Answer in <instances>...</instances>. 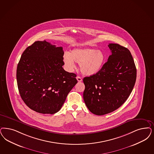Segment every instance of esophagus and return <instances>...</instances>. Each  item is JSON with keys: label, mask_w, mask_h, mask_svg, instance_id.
<instances>
[{"label": "esophagus", "mask_w": 154, "mask_h": 154, "mask_svg": "<svg viewBox=\"0 0 154 154\" xmlns=\"http://www.w3.org/2000/svg\"><path fill=\"white\" fill-rule=\"evenodd\" d=\"M76 79L78 81V82H82V79L80 77H79V76H77V77H76Z\"/></svg>", "instance_id": "1"}]
</instances>
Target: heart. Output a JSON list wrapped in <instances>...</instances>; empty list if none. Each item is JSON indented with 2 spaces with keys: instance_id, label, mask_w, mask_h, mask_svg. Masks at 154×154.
I'll return each mask as SVG.
<instances>
[{
  "instance_id": "obj_1",
  "label": "heart",
  "mask_w": 154,
  "mask_h": 154,
  "mask_svg": "<svg viewBox=\"0 0 154 154\" xmlns=\"http://www.w3.org/2000/svg\"><path fill=\"white\" fill-rule=\"evenodd\" d=\"M106 56L100 50L91 48H74L70 53H65L63 60L69 70L75 67V63L80 64L82 73L93 75L98 73L102 68L106 61Z\"/></svg>"
}]
</instances>
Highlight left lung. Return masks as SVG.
<instances>
[{"label":"left lung","instance_id":"1","mask_svg":"<svg viewBox=\"0 0 154 154\" xmlns=\"http://www.w3.org/2000/svg\"><path fill=\"white\" fill-rule=\"evenodd\" d=\"M112 54L97 74L85 77L84 100L90 112L102 116L117 110L130 95L137 79V69L130 51L109 44Z\"/></svg>","mask_w":154,"mask_h":154}]
</instances>
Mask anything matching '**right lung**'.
<instances>
[{
    "label": "right lung",
    "mask_w": 154,
    "mask_h": 154,
    "mask_svg": "<svg viewBox=\"0 0 154 154\" xmlns=\"http://www.w3.org/2000/svg\"><path fill=\"white\" fill-rule=\"evenodd\" d=\"M63 47L44 41L35 42L23 52L16 70L21 99L31 109L53 114L63 105L77 83L76 74L63 68Z\"/></svg>",
    "instance_id": "add662e5"
}]
</instances>
